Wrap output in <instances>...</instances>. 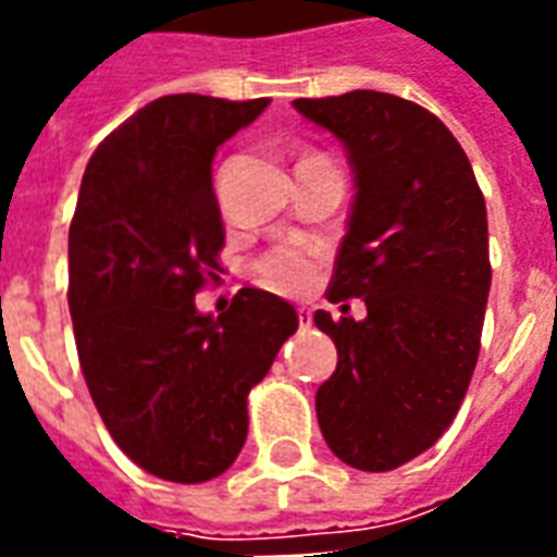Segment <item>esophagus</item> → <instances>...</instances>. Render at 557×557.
Instances as JSON below:
<instances>
[{"label": "esophagus", "instance_id": "1", "mask_svg": "<svg viewBox=\"0 0 557 557\" xmlns=\"http://www.w3.org/2000/svg\"><path fill=\"white\" fill-rule=\"evenodd\" d=\"M310 322H313V313L307 307H298V325L310 327Z\"/></svg>", "mask_w": 557, "mask_h": 557}]
</instances>
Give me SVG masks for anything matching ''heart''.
I'll return each mask as SVG.
<instances>
[{
    "instance_id": "b5f03b06",
    "label": "heart",
    "mask_w": 557,
    "mask_h": 557,
    "mask_svg": "<svg viewBox=\"0 0 557 557\" xmlns=\"http://www.w3.org/2000/svg\"><path fill=\"white\" fill-rule=\"evenodd\" d=\"M259 283L280 295H298L315 274V250L307 244H283L277 250L262 256V262L256 268Z\"/></svg>"
}]
</instances>
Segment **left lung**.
Masks as SVG:
<instances>
[{
	"label": "left lung",
	"instance_id": "obj_1",
	"mask_svg": "<svg viewBox=\"0 0 557 557\" xmlns=\"http://www.w3.org/2000/svg\"><path fill=\"white\" fill-rule=\"evenodd\" d=\"M292 107L346 148L355 199L327 298L367 304L361 322L315 310L337 346L315 414L346 466L391 471L466 399L492 283L486 202L462 146L418 103L361 89Z\"/></svg>",
	"mask_w": 557,
	"mask_h": 557
}]
</instances>
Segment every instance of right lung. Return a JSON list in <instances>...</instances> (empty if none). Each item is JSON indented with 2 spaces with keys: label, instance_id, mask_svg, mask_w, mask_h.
I'll return each instance as SVG.
<instances>
[{
  "label": "right lung",
  "instance_id": "obj_1",
  "mask_svg": "<svg viewBox=\"0 0 557 557\" xmlns=\"http://www.w3.org/2000/svg\"><path fill=\"white\" fill-rule=\"evenodd\" d=\"M268 103L158 98L103 139L79 184L67 232L79 367L115 444L172 483L235 462L247 394L298 327L265 289L247 286L220 315L194 301L223 247L211 163Z\"/></svg>",
  "mask_w": 557,
  "mask_h": 557
}]
</instances>
